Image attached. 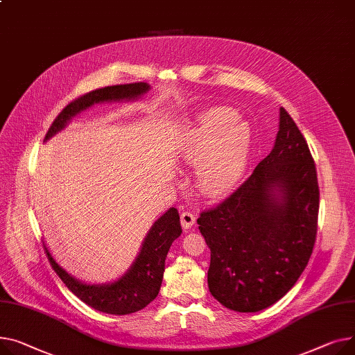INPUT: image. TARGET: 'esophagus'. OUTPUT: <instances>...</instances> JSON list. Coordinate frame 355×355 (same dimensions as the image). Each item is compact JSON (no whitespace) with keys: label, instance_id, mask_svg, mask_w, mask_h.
I'll list each match as a JSON object with an SVG mask.
<instances>
[{"label":"esophagus","instance_id":"1","mask_svg":"<svg viewBox=\"0 0 355 355\" xmlns=\"http://www.w3.org/2000/svg\"><path fill=\"white\" fill-rule=\"evenodd\" d=\"M180 218H181V225H182V228H191L193 225H194V223H196V214H193L191 211H184V212H181V216H180Z\"/></svg>","mask_w":355,"mask_h":355}]
</instances>
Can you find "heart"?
Wrapping results in <instances>:
<instances>
[{
    "label": "heart",
    "mask_w": 355,
    "mask_h": 355,
    "mask_svg": "<svg viewBox=\"0 0 355 355\" xmlns=\"http://www.w3.org/2000/svg\"><path fill=\"white\" fill-rule=\"evenodd\" d=\"M228 108L202 112L184 134L180 151L196 164V181L207 197H220L237 185L251 158L252 132Z\"/></svg>",
    "instance_id": "1"
}]
</instances>
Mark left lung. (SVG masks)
<instances>
[{
  "mask_svg": "<svg viewBox=\"0 0 355 355\" xmlns=\"http://www.w3.org/2000/svg\"><path fill=\"white\" fill-rule=\"evenodd\" d=\"M320 190L309 144L279 108L271 153L216 208L197 220L211 250L208 288L239 313H257L284 297L311 257Z\"/></svg>",
  "mask_w": 355,
  "mask_h": 355,
  "instance_id": "left-lung-1",
  "label": "left lung"
}]
</instances>
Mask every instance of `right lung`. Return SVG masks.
Returning a JSON list of instances; mask_svg holds the SVG:
<instances>
[{
	"label": "right lung",
	"mask_w": 355,
	"mask_h": 355,
	"mask_svg": "<svg viewBox=\"0 0 355 355\" xmlns=\"http://www.w3.org/2000/svg\"><path fill=\"white\" fill-rule=\"evenodd\" d=\"M148 89L150 85L147 83H132L104 87L87 92L77 100L71 101L57 115L49 132L45 135V141L61 131L76 114L87 110L94 104L105 101L137 100ZM180 235V216L178 211L173 207L154 223L131 268L121 278H118L111 284L103 286L85 284V282L71 277L62 267L55 263L49 248L44 245V250L46 255H49L51 267L71 293L77 295L87 305L92 306L94 310L114 315H125L143 310L144 306L155 300L162 282L165 257H167L173 241L178 239Z\"/></svg>",
	"instance_id": "right-lung-1"
}]
</instances>
